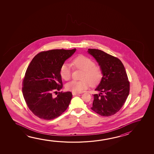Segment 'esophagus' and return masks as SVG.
<instances>
[{
    "instance_id": "34e87169",
    "label": "esophagus",
    "mask_w": 154,
    "mask_h": 154,
    "mask_svg": "<svg viewBox=\"0 0 154 154\" xmlns=\"http://www.w3.org/2000/svg\"><path fill=\"white\" fill-rule=\"evenodd\" d=\"M72 95L73 96H75V95H77V94H81V93H76V92H72Z\"/></svg>"
}]
</instances>
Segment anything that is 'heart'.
Wrapping results in <instances>:
<instances>
[{"label":"heart","instance_id":"b5f03b06","mask_svg":"<svg viewBox=\"0 0 154 154\" xmlns=\"http://www.w3.org/2000/svg\"><path fill=\"white\" fill-rule=\"evenodd\" d=\"M71 66L83 71L81 81H72L66 84V88L68 91L80 93L91 85H96L100 82L103 73L100 66H95L91 58L83 55L78 56L73 59ZM72 68L68 64H64L61 66L60 75L62 78L68 81L71 77Z\"/></svg>","mask_w":154,"mask_h":154}]
</instances>
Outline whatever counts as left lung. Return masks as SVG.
<instances>
[{"mask_svg": "<svg viewBox=\"0 0 154 154\" xmlns=\"http://www.w3.org/2000/svg\"><path fill=\"white\" fill-rule=\"evenodd\" d=\"M101 68L103 77L93 94L91 109L101 116H109L118 112L125 103L129 93V82L121 61L103 51L88 49Z\"/></svg>", "mask_w": 154, "mask_h": 154, "instance_id": "obj_1", "label": "left lung"}]
</instances>
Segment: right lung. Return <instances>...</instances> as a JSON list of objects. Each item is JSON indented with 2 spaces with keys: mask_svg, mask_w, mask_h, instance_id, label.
I'll return each mask as SVG.
<instances>
[{
  "mask_svg": "<svg viewBox=\"0 0 154 154\" xmlns=\"http://www.w3.org/2000/svg\"><path fill=\"white\" fill-rule=\"evenodd\" d=\"M54 49L38 53L27 69L23 80V96L28 108L39 118L51 120L61 116L68 107L71 92L53 93L63 87L60 70L64 62L76 51Z\"/></svg>",
  "mask_w": 154,
  "mask_h": 154,
  "instance_id": "1",
  "label": "right lung"
}]
</instances>
